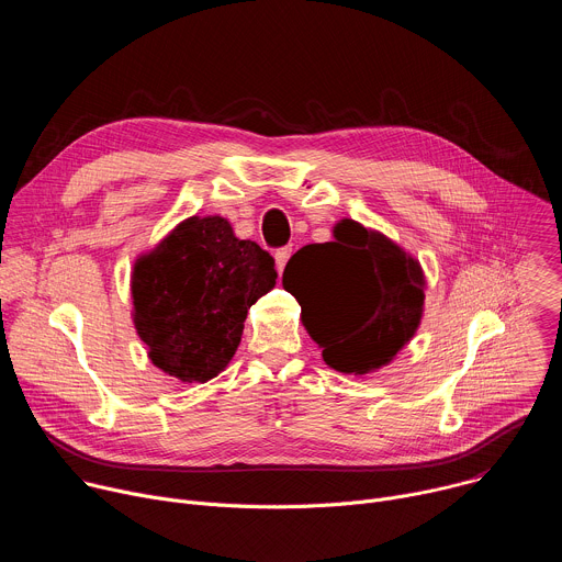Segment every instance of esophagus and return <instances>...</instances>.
<instances>
[{
  "mask_svg": "<svg viewBox=\"0 0 562 562\" xmlns=\"http://www.w3.org/2000/svg\"><path fill=\"white\" fill-rule=\"evenodd\" d=\"M273 258H276V267H278V271H282V269L286 267L289 258H291V249H289V247H284V249H278Z\"/></svg>",
  "mask_w": 562,
  "mask_h": 562,
  "instance_id": "1",
  "label": "esophagus"
}]
</instances>
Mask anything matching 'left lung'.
I'll return each mask as SVG.
<instances>
[{
    "mask_svg": "<svg viewBox=\"0 0 562 562\" xmlns=\"http://www.w3.org/2000/svg\"><path fill=\"white\" fill-rule=\"evenodd\" d=\"M282 286L300 302L302 325L325 362L367 375L416 336L427 280L391 237L345 217L334 226V243L306 245L286 262Z\"/></svg>",
    "mask_w": 562,
    "mask_h": 562,
    "instance_id": "obj_1",
    "label": "left lung"
}]
</instances>
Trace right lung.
I'll return each mask as SVG.
<instances>
[{"label": "right lung", "mask_w": 562, "mask_h": 562, "mask_svg": "<svg viewBox=\"0 0 562 562\" xmlns=\"http://www.w3.org/2000/svg\"><path fill=\"white\" fill-rule=\"evenodd\" d=\"M273 258L239 239L222 215L182 220L137 256L131 273L133 325L150 362L182 382L226 369L258 297L276 286Z\"/></svg>", "instance_id": "right-lung-1"}]
</instances>
